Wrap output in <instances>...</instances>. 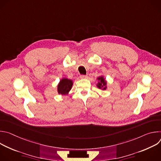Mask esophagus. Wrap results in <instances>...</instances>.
Returning a JSON list of instances; mask_svg holds the SVG:
<instances>
[{
  "mask_svg": "<svg viewBox=\"0 0 161 161\" xmlns=\"http://www.w3.org/2000/svg\"><path fill=\"white\" fill-rule=\"evenodd\" d=\"M87 75H81L80 76V78H81V79H86L87 78Z\"/></svg>",
  "mask_w": 161,
  "mask_h": 161,
  "instance_id": "34e87169",
  "label": "esophagus"
}]
</instances>
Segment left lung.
I'll return each mask as SVG.
<instances>
[{
    "mask_svg": "<svg viewBox=\"0 0 161 161\" xmlns=\"http://www.w3.org/2000/svg\"><path fill=\"white\" fill-rule=\"evenodd\" d=\"M97 80H99V82L97 84V86L100 88V89H103V90H106L107 88L106 84L107 82L105 80V79L104 78L103 76H99L97 78Z\"/></svg>",
    "mask_w": 161,
    "mask_h": 161,
    "instance_id": "left-lung-1",
    "label": "left lung"
}]
</instances>
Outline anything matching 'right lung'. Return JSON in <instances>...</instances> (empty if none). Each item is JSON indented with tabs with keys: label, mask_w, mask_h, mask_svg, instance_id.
Returning a JSON list of instances; mask_svg holds the SVG:
<instances>
[{
	"label": "right lung",
	"mask_w": 161,
	"mask_h": 161,
	"mask_svg": "<svg viewBox=\"0 0 161 161\" xmlns=\"http://www.w3.org/2000/svg\"><path fill=\"white\" fill-rule=\"evenodd\" d=\"M73 85V81L71 80L67 79V78H62L58 86H57V91L58 94L62 95H66L69 93L72 88Z\"/></svg>",
	"instance_id": "add662e5"
}]
</instances>
